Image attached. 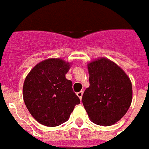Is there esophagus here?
Listing matches in <instances>:
<instances>
[{
    "instance_id": "obj_1",
    "label": "esophagus",
    "mask_w": 149,
    "mask_h": 149,
    "mask_svg": "<svg viewBox=\"0 0 149 149\" xmlns=\"http://www.w3.org/2000/svg\"><path fill=\"white\" fill-rule=\"evenodd\" d=\"M77 95L79 97V98L81 100L82 99V96H83V91H80V92L77 93Z\"/></svg>"
}]
</instances>
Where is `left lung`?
Masks as SVG:
<instances>
[{
    "mask_svg": "<svg viewBox=\"0 0 149 149\" xmlns=\"http://www.w3.org/2000/svg\"><path fill=\"white\" fill-rule=\"evenodd\" d=\"M89 86L82 97L89 118L101 126L121 119L132 101V85L123 69L114 61L99 57L87 64Z\"/></svg>",
    "mask_w": 149,
    "mask_h": 149,
    "instance_id": "obj_1",
    "label": "left lung"
}]
</instances>
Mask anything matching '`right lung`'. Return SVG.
Masks as SVG:
<instances>
[{
	"label": "right lung",
	"instance_id": "right-lung-1",
	"mask_svg": "<svg viewBox=\"0 0 149 149\" xmlns=\"http://www.w3.org/2000/svg\"><path fill=\"white\" fill-rule=\"evenodd\" d=\"M72 63L49 58L33 68L24 81L22 95L29 112L40 124L56 127L70 117L80 99L65 77Z\"/></svg>",
	"mask_w": 149,
	"mask_h": 149
}]
</instances>
